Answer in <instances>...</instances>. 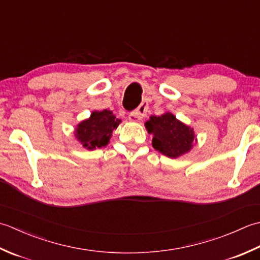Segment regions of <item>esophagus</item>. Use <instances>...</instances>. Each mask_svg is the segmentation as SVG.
I'll return each instance as SVG.
<instances>
[{
	"label": "esophagus",
	"instance_id": "34e87169",
	"mask_svg": "<svg viewBox=\"0 0 260 260\" xmlns=\"http://www.w3.org/2000/svg\"><path fill=\"white\" fill-rule=\"evenodd\" d=\"M147 111H148V104L147 103L140 104L139 107H138V109H136L135 111H132V112L129 114V120L135 121V122L142 120L146 116Z\"/></svg>",
	"mask_w": 260,
	"mask_h": 260
}]
</instances>
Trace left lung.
I'll return each mask as SVG.
<instances>
[{"mask_svg":"<svg viewBox=\"0 0 260 260\" xmlns=\"http://www.w3.org/2000/svg\"><path fill=\"white\" fill-rule=\"evenodd\" d=\"M148 134H151L152 147L169 158H177L193 148L195 135L192 128L166 112L162 115H151L145 123Z\"/></svg>","mask_w":260,"mask_h":260,"instance_id":"8db88e82","label":"left lung"}]
</instances>
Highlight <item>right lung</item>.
I'll return each mask as SVG.
<instances>
[{
  "label": "right lung",
  "mask_w": 260,
  "mask_h": 260,
  "mask_svg": "<svg viewBox=\"0 0 260 260\" xmlns=\"http://www.w3.org/2000/svg\"><path fill=\"white\" fill-rule=\"evenodd\" d=\"M120 122L121 120L116 119L109 110L94 111L88 119L77 124L74 134L84 148L94 150L109 144L113 130L118 128Z\"/></svg>",
  "instance_id": "right-lung-1"
}]
</instances>
